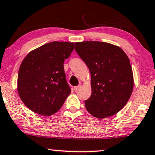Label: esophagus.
<instances>
[{
	"instance_id": "34e87169",
	"label": "esophagus",
	"mask_w": 155,
	"mask_h": 155,
	"mask_svg": "<svg viewBox=\"0 0 155 155\" xmlns=\"http://www.w3.org/2000/svg\"><path fill=\"white\" fill-rule=\"evenodd\" d=\"M81 87V85H77V86H74V87H73L74 91H77V90L79 89Z\"/></svg>"
}]
</instances>
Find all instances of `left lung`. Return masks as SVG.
Instances as JSON below:
<instances>
[{"instance_id":"1","label":"left lung","mask_w":155,"mask_h":155,"mask_svg":"<svg viewBox=\"0 0 155 155\" xmlns=\"http://www.w3.org/2000/svg\"><path fill=\"white\" fill-rule=\"evenodd\" d=\"M74 49L91 74L92 94L85 101L87 110L98 118L117 114L133 91L129 57L120 47L101 41L76 42Z\"/></svg>"}]
</instances>
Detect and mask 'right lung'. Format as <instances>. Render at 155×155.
<instances>
[{
    "mask_svg": "<svg viewBox=\"0 0 155 155\" xmlns=\"http://www.w3.org/2000/svg\"><path fill=\"white\" fill-rule=\"evenodd\" d=\"M74 43L52 41L31 51L22 61L18 74V92L26 106L48 116L60 109L71 90L64 62Z\"/></svg>",
    "mask_w": 155,
    "mask_h": 155,
    "instance_id": "obj_1",
    "label": "right lung"
}]
</instances>
